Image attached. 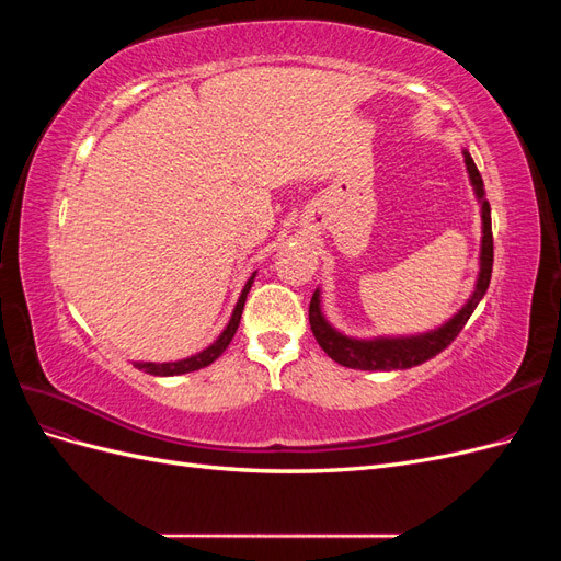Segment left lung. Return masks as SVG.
<instances>
[{"label": "left lung", "mask_w": 561, "mask_h": 561, "mask_svg": "<svg viewBox=\"0 0 561 561\" xmlns=\"http://www.w3.org/2000/svg\"><path fill=\"white\" fill-rule=\"evenodd\" d=\"M463 161L466 171L472 184V192L478 196L480 203V215H482V243H480V271L478 280H474V290L468 297V301L458 309L443 325L419 332V334H400V336H371V339H358L339 332L332 322L322 313L320 307V287L311 297L309 307V322L316 342L320 348L325 351L330 358L339 365L351 367V369H367V371H390V369H410L421 363H426L439 351H445L458 332L463 330L472 311L478 309V304L486 295V287L491 280V266H494V236H491V208L489 201L484 198V182L482 175L474 165L472 157L463 149Z\"/></svg>", "instance_id": "left-lung-1"}]
</instances>
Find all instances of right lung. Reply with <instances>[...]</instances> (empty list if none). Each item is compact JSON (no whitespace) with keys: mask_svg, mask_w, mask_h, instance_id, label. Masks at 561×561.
I'll return each instance as SVG.
<instances>
[{"mask_svg":"<svg viewBox=\"0 0 561 561\" xmlns=\"http://www.w3.org/2000/svg\"><path fill=\"white\" fill-rule=\"evenodd\" d=\"M254 274H257V271H254ZM254 274L248 278L245 287L241 290V297H239V301H236V307H233V313H231V318L227 322V328L219 332V336L215 339V342L208 348H203L201 353L190 355V358L175 360V363H142V360H138V363H133V365L138 367L140 371H147V375H154V377H178V375H186V371H196V369H203V367H208L210 363H215L219 355L227 351V346L231 344L236 330H239L241 313H243V307H245V297H248L250 287L254 283Z\"/></svg>","mask_w":561,"mask_h":561,"instance_id":"obj_1","label":"right lung"}]
</instances>
